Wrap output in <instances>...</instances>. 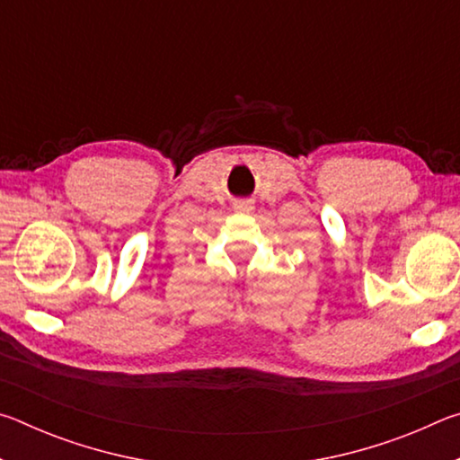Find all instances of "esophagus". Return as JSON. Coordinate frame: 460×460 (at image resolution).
Here are the masks:
<instances>
[{"instance_id": "1", "label": "esophagus", "mask_w": 460, "mask_h": 460, "mask_svg": "<svg viewBox=\"0 0 460 460\" xmlns=\"http://www.w3.org/2000/svg\"><path fill=\"white\" fill-rule=\"evenodd\" d=\"M235 211L237 213H252L253 211V202L239 200V202H235Z\"/></svg>"}]
</instances>
